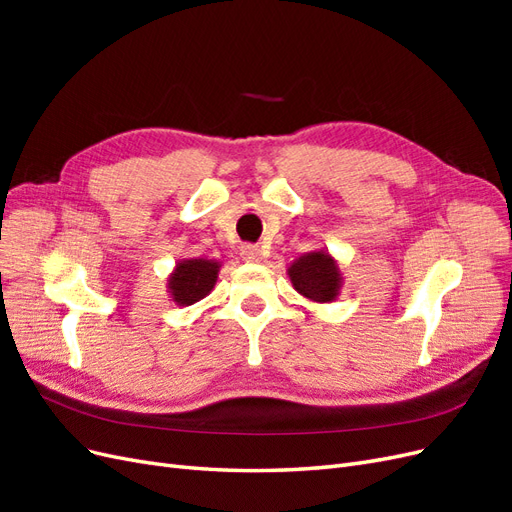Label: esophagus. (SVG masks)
Returning <instances> with one entry per match:
<instances>
[{
    "label": "esophagus",
    "instance_id": "esophagus-1",
    "mask_svg": "<svg viewBox=\"0 0 512 512\" xmlns=\"http://www.w3.org/2000/svg\"><path fill=\"white\" fill-rule=\"evenodd\" d=\"M241 258H243L245 262H260L262 258H265V252H262L258 245H250V243H247V245L241 247Z\"/></svg>",
    "mask_w": 512,
    "mask_h": 512
}]
</instances>
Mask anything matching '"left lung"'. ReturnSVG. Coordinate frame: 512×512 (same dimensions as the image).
I'll list each match as a JSON object with an SVG mask.
<instances>
[{
	"label": "left lung",
	"mask_w": 512,
	"mask_h": 512,
	"mask_svg": "<svg viewBox=\"0 0 512 512\" xmlns=\"http://www.w3.org/2000/svg\"><path fill=\"white\" fill-rule=\"evenodd\" d=\"M292 288L312 303H333L344 286L337 260L327 250H314L299 256L288 267Z\"/></svg>",
	"instance_id": "left-lung-1"
}]
</instances>
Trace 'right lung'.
<instances>
[{
	"label": "right lung",
	"instance_id": "right-lung-1",
	"mask_svg": "<svg viewBox=\"0 0 512 512\" xmlns=\"http://www.w3.org/2000/svg\"><path fill=\"white\" fill-rule=\"evenodd\" d=\"M222 262L211 258H183L179 260L173 273L168 275L170 301L177 305H194L205 299L218 282Z\"/></svg>",
	"mask_w": 512,
	"mask_h": 512
}]
</instances>
